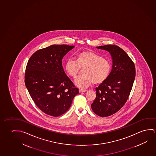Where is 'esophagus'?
<instances>
[{"label": "esophagus", "instance_id": "1", "mask_svg": "<svg viewBox=\"0 0 156 156\" xmlns=\"http://www.w3.org/2000/svg\"><path fill=\"white\" fill-rule=\"evenodd\" d=\"M87 91V90L86 89H80L79 90V92H86Z\"/></svg>", "mask_w": 156, "mask_h": 156}]
</instances>
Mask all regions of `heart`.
<instances>
[{
    "label": "heart",
    "instance_id": "1",
    "mask_svg": "<svg viewBox=\"0 0 156 156\" xmlns=\"http://www.w3.org/2000/svg\"><path fill=\"white\" fill-rule=\"evenodd\" d=\"M65 71L69 76L76 78L80 69L83 74L78 78L75 84L79 87H85L93 83H103L110 73L111 64L109 60L91 51L79 53L76 61L69 59L65 64Z\"/></svg>",
    "mask_w": 156,
    "mask_h": 156
}]
</instances>
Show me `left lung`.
<instances>
[{"instance_id": "1", "label": "left lung", "mask_w": 156, "mask_h": 156, "mask_svg": "<svg viewBox=\"0 0 156 156\" xmlns=\"http://www.w3.org/2000/svg\"><path fill=\"white\" fill-rule=\"evenodd\" d=\"M110 53L112 69L108 79L96 87V97L91 108L96 115L104 117L120 110L127 101L136 76L134 62L127 53L115 45L97 47Z\"/></svg>"}]
</instances>
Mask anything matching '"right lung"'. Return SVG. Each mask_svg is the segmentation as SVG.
<instances>
[{"label":"right lung","mask_w":156,"mask_h":156,"mask_svg":"<svg viewBox=\"0 0 156 156\" xmlns=\"http://www.w3.org/2000/svg\"><path fill=\"white\" fill-rule=\"evenodd\" d=\"M74 46L52 45L37 51L30 58L25 84L34 103L48 115L66 112L79 89L65 74L62 58Z\"/></svg>","instance_id":"right-lung-1"}]
</instances>
